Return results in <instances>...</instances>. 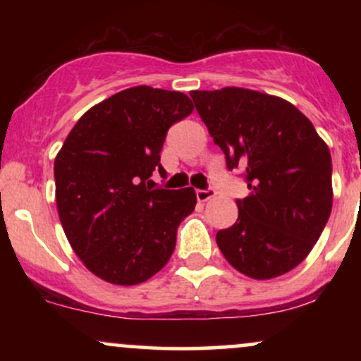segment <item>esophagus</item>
Here are the masks:
<instances>
[{
    "label": "esophagus",
    "instance_id": "1",
    "mask_svg": "<svg viewBox=\"0 0 361 361\" xmlns=\"http://www.w3.org/2000/svg\"><path fill=\"white\" fill-rule=\"evenodd\" d=\"M212 197H215V190L214 188L197 190V200L198 202H207V200H210Z\"/></svg>",
    "mask_w": 361,
    "mask_h": 361
}]
</instances>
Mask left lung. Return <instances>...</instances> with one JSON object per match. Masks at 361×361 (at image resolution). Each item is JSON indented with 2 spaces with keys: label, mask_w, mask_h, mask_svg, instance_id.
Segmentation results:
<instances>
[{
  "label": "left lung",
  "mask_w": 361,
  "mask_h": 361,
  "mask_svg": "<svg viewBox=\"0 0 361 361\" xmlns=\"http://www.w3.org/2000/svg\"><path fill=\"white\" fill-rule=\"evenodd\" d=\"M229 171L244 166L251 193L238 221L219 231V250L256 280L300 264L324 231L333 207V163L312 122L287 100L222 88L190 93Z\"/></svg>",
  "instance_id": "1"
}]
</instances>
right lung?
<instances>
[{
    "label": "right lung",
    "mask_w": 361,
    "mask_h": 361,
    "mask_svg": "<svg viewBox=\"0 0 361 361\" xmlns=\"http://www.w3.org/2000/svg\"><path fill=\"white\" fill-rule=\"evenodd\" d=\"M193 103L180 91L134 86L78 120L54 161L57 212L85 267L115 285H137L171 258L176 229L193 212V188L149 186L164 175L161 149Z\"/></svg>",
    "instance_id": "1"
}]
</instances>
